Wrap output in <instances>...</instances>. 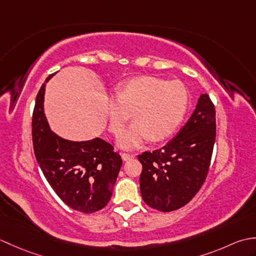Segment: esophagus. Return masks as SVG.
<instances>
[{
  "mask_svg": "<svg viewBox=\"0 0 256 256\" xmlns=\"http://www.w3.org/2000/svg\"><path fill=\"white\" fill-rule=\"evenodd\" d=\"M121 156H122V158H123V160H133L134 157H135V155L134 154H128V153H122L121 154Z\"/></svg>",
  "mask_w": 256,
  "mask_h": 256,
  "instance_id": "34e87169",
  "label": "esophagus"
}]
</instances>
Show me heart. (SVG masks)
I'll use <instances>...</instances> for the list:
<instances>
[{"label":"heart","mask_w":256,"mask_h":256,"mask_svg":"<svg viewBox=\"0 0 256 256\" xmlns=\"http://www.w3.org/2000/svg\"><path fill=\"white\" fill-rule=\"evenodd\" d=\"M116 98L106 104L108 125L118 134L132 113L134 123L120 134L116 144L134 150L150 138L153 142L170 138L176 132L188 108V92L180 81L140 76L120 84Z\"/></svg>","instance_id":"heart-1"}]
</instances>
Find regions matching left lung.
I'll return each instance as SVG.
<instances>
[{"mask_svg": "<svg viewBox=\"0 0 256 256\" xmlns=\"http://www.w3.org/2000/svg\"><path fill=\"white\" fill-rule=\"evenodd\" d=\"M216 140V111L201 94L188 122L162 148L138 155L140 194L150 208L170 212L187 204L202 186Z\"/></svg>", "mask_w": 256, "mask_h": 256, "instance_id": "obj_1", "label": "left lung"}]
</instances>
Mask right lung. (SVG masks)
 <instances>
[{"instance_id": "add662e5", "label": "right lung", "mask_w": 256, "mask_h": 256, "mask_svg": "<svg viewBox=\"0 0 256 256\" xmlns=\"http://www.w3.org/2000/svg\"><path fill=\"white\" fill-rule=\"evenodd\" d=\"M45 84L36 96L32 113L36 160L54 192L68 206L84 214L99 211L111 199L122 166L121 156L100 138L78 142L54 133L44 111Z\"/></svg>"}]
</instances>
